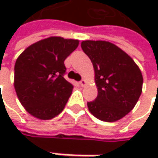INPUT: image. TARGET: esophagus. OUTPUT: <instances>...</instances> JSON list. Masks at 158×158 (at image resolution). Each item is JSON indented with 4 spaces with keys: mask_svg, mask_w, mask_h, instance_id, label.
Segmentation results:
<instances>
[{
    "mask_svg": "<svg viewBox=\"0 0 158 158\" xmlns=\"http://www.w3.org/2000/svg\"><path fill=\"white\" fill-rule=\"evenodd\" d=\"M86 83H87V82H86V80H85V79H81V80L79 81V84H80V86H82V87H83V86H85V85H86Z\"/></svg>",
    "mask_w": 158,
    "mask_h": 158,
    "instance_id": "esophagus-1",
    "label": "esophagus"
}]
</instances>
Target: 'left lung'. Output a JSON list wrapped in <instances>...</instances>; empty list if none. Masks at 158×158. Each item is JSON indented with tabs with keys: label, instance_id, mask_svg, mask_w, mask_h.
<instances>
[{
	"label": "left lung",
	"instance_id": "left-lung-1",
	"mask_svg": "<svg viewBox=\"0 0 158 158\" xmlns=\"http://www.w3.org/2000/svg\"><path fill=\"white\" fill-rule=\"evenodd\" d=\"M81 48L93 64L98 88L97 98L87 102L89 110L101 121L122 119L142 93L141 70L130 56L110 42L87 40Z\"/></svg>",
	"mask_w": 158,
	"mask_h": 158
}]
</instances>
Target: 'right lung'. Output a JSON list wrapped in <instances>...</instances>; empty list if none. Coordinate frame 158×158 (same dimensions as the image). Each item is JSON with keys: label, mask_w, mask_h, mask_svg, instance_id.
Masks as SVG:
<instances>
[{"label": "right lung", "mask_w": 158, "mask_h": 158, "mask_svg": "<svg viewBox=\"0 0 158 158\" xmlns=\"http://www.w3.org/2000/svg\"><path fill=\"white\" fill-rule=\"evenodd\" d=\"M78 46L79 40L51 36L31 45L19 56L15 66V89L31 115L50 120L65 108L73 85L64 79V61Z\"/></svg>", "instance_id": "obj_1"}]
</instances>
